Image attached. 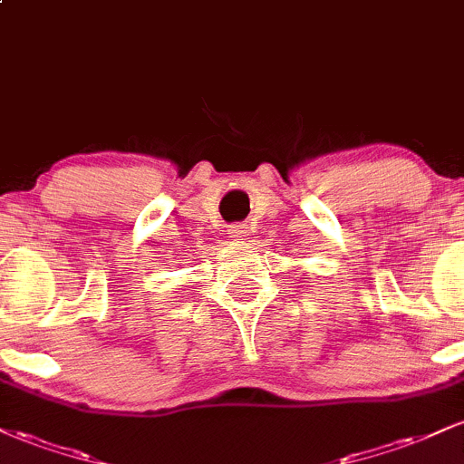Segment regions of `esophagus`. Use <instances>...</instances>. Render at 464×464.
<instances>
[{"mask_svg": "<svg viewBox=\"0 0 464 464\" xmlns=\"http://www.w3.org/2000/svg\"><path fill=\"white\" fill-rule=\"evenodd\" d=\"M250 231H248V225H231L228 227V237H233L236 242H244V239H248Z\"/></svg>", "mask_w": 464, "mask_h": 464, "instance_id": "obj_1", "label": "esophagus"}]
</instances>
